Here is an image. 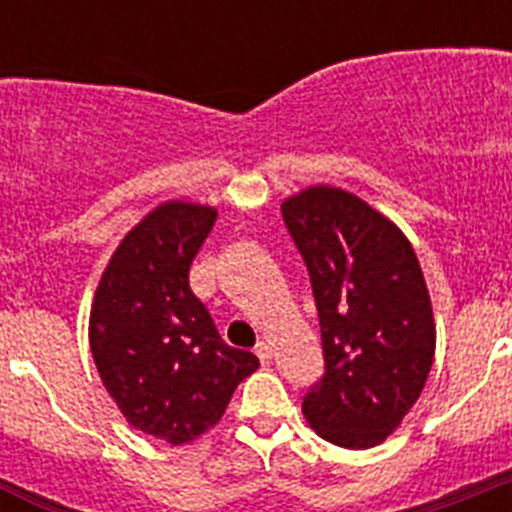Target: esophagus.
Returning <instances> with one entry per match:
<instances>
[{
    "mask_svg": "<svg viewBox=\"0 0 512 512\" xmlns=\"http://www.w3.org/2000/svg\"><path fill=\"white\" fill-rule=\"evenodd\" d=\"M256 356L261 359V364H269V361H271V346H269V343L261 341L259 346H256Z\"/></svg>",
    "mask_w": 512,
    "mask_h": 512,
    "instance_id": "esophagus-1",
    "label": "esophagus"
}]
</instances>
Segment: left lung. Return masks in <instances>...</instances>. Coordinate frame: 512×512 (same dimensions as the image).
I'll return each instance as SVG.
<instances>
[{"mask_svg":"<svg viewBox=\"0 0 512 512\" xmlns=\"http://www.w3.org/2000/svg\"><path fill=\"white\" fill-rule=\"evenodd\" d=\"M282 217L310 271L325 372L302 397L320 438L372 449L425 387L436 323L418 256L400 228L361 197L307 187Z\"/></svg>","mask_w":512,"mask_h":512,"instance_id":"left-lung-1","label":"left lung"}]
</instances>
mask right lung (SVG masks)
I'll use <instances>...</instances> for the list:
<instances>
[{"label":"right lung","instance_id":"1","mask_svg":"<svg viewBox=\"0 0 512 512\" xmlns=\"http://www.w3.org/2000/svg\"><path fill=\"white\" fill-rule=\"evenodd\" d=\"M217 220L215 207L171 200L120 241L94 292L89 346L133 428L182 446L223 418L235 387L259 369L230 348L189 287V266Z\"/></svg>","mask_w":512,"mask_h":512}]
</instances>
